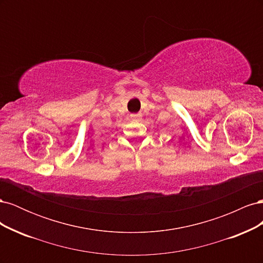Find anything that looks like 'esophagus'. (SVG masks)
<instances>
[{
	"mask_svg": "<svg viewBox=\"0 0 263 263\" xmlns=\"http://www.w3.org/2000/svg\"><path fill=\"white\" fill-rule=\"evenodd\" d=\"M130 117H132V119H134V121H140V118H141V114H132L130 115Z\"/></svg>",
	"mask_w": 263,
	"mask_h": 263,
	"instance_id": "1",
	"label": "esophagus"
}]
</instances>
